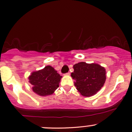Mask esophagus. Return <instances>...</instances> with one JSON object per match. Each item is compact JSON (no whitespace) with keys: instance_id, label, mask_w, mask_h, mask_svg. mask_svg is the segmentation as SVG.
Here are the masks:
<instances>
[{"instance_id":"obj_1","label":"esophagus","mask_w":132,"mask_h":132,"mask_svg":"<svg viewBox=\"0 0 132 132\" xmlns=\"http://www.w3.org/2000/svg\"><path fill=\"white\" fill-rule=\"evenodd\" d=\"M64 75H66V76H69V75H70V72H67V73H66V74H65Z\"/></svg>"}]
</instances>
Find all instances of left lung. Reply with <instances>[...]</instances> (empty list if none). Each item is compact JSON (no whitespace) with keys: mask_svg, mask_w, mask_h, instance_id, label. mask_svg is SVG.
Segmentation results:
<instances>
[{"mask_svg":"<svg viewBox=\"0 0 132 132\" xmlns=\"http://www.w3.org/2000/svg\"><path fill=\"white\" fill-rule=\"evenodd\" d=\"M71 77L74 86L82 96L88 97L96 94L106 81V69L96 63L80 62L73 66Z\"/></svg>","mask_w":132,"mask_h":132,"instance_id":"left-lung-1","label":"left lung"}]
</instances>
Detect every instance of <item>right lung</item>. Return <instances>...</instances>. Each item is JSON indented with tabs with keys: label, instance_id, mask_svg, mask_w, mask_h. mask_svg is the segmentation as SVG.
Returning <instances> with one entry per match:
<instances>
[{
	"label": "right lung",
	"instance_id": "add662e5",
	"mask_svg": "<svg viewBox=\"0 0 132 132\" xmlns=\"http://www.w3.org/2000/svg\"><path fill=\"white\" fill-rule=\"evenodd\" d=\"M62 76L51 66H47L43 69L31 73L28 77L32 85L33 92L40 96L53 94L59 87Z\"/></svg>",
	"mask_w": 132,
	"mask_h": 132
}]
</instances>
